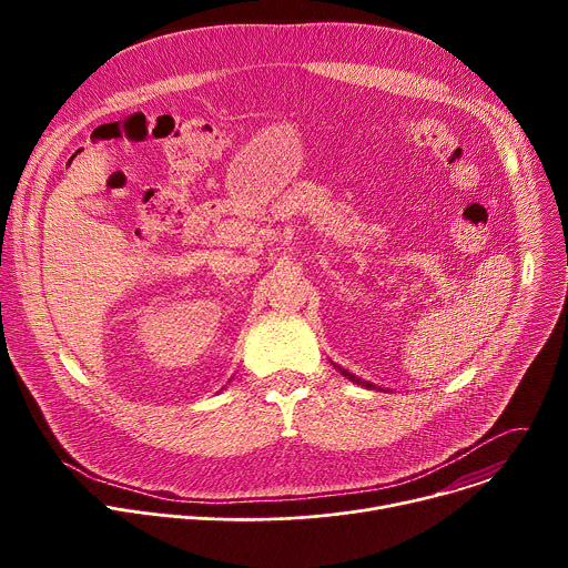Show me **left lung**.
<instances>
[{"instance_id":"left-lung-1","label":"left lung","mask_w":568,"mask_h":568,"mask_svg":"<svg viewBox=\"0 0 568 568\" xmlns=\"http://www.w3.org/2000/svg\"><path fill=\"white\" fill-rule=\"evenodd\" d=\"M333 366H335V368H337V371H339V373H342L346 379H351V382H353V384H357V386H364V388H368V390H373V388H379V386H375L373 382H368V379H362V377H357V375L348 373V371H346V368H342L339 364H333Z\"/></svg>"}]
</instances>
